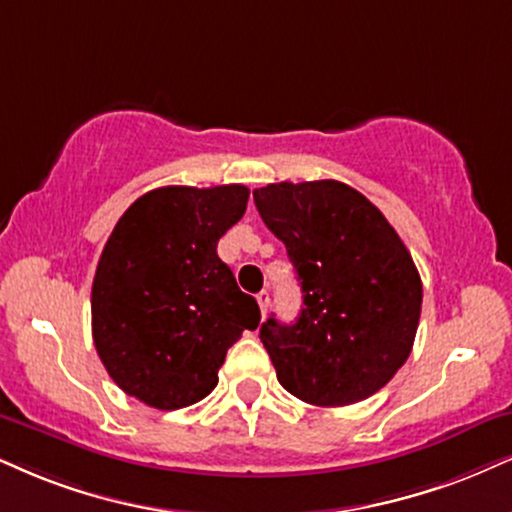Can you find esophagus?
Instances as JSON below:
<instances>
[{"mask_svg":"<svg viewBox=\"0 0 512 512\" xmlns=\"http://www.w3.org/2000/svg\"><path fill=\"white\" fill-rule=\"evenodd\" d=\"M256 301H258V308H261V313H266L268 306H270V294L268 292H258Z\"/></svg>","mask_w":512,"mask_h":512,"instance_id":"esophagus-1","label":"esophagus"}]
</instances>
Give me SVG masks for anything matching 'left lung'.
<instances>
[{
    "mask_svg": "<svg viewBox=\"0 0 512 512\" xmlns=\"http://www.w3.org/2000/svg\"><path fill=\"white\" fill-rule=\"evenodd\" d=\"M304 294L296 323L268 318L261 342L277 380L313 406H349L406 363L420 323L422 282L382 211L337 180L254 189Z\"/></svg>",
    "mask_w": 512,
    "mask_h": 512,
    "instance_id": "1",
    "label": "left lung"
}]
</instances>
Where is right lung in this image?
I'll use <instances>...</instances> for the list:
<instances>
[{"label": "right lung", "mask_w": 512, "mask_h": 512, "mask_svg": "<svg viewBox=\"0 0 512 512\" xmlns=\"http://www.w3.org/2000/svg\"><path fill=\"white\" fill-rule=\"evenodd\" d=\"M246 201L244 185L159 187L113 227L92 282V337L128 396L192 406L218 384L227 349L261 323L216 251Z\"/></svg>", "instance_id": "obj_1"}]
</instances>
